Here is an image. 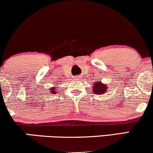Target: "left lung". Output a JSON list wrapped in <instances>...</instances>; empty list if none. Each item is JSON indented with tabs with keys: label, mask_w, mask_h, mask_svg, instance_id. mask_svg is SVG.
<instances>
[{
	"label": "left lung",
	"mask_w": 153,
	"mask_h": 153,
	"mask_svg": "<svg viewBox=\"0 0 153 153\" xmlns=\"http://www.w3.org/2000/svg\"><path fill=\"white\" fill-rule=\"evenodd\" d=\"M94 86H93V91L95 94L103 95L106 92L108 88L106 84L101 82V80H96L94 82Z\"/></svg>",
	"instance_id": "obj_1"
}]
</instances>
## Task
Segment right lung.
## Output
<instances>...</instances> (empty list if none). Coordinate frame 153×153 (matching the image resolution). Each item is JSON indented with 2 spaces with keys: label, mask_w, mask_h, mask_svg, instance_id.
I'll use <instances>...</instances> for the list:
<instances>
[{
  "label": "right lung",
  "mask_w": 153,
  "mask_h": 153,
  "mask_svg": "<svg viewBox=\"0 0 153 153\" xmlns=\"http://www.w3.org/2000/svg\"><path fill=\"white\" fill-rule=\"evenodd\" d=\"M57 88H56L55 86L51 88H50V93H52V94H55L56 93H57V91H57Z\"/></svg>",
  "instance_id": "obj_1"
}]
</instances>
